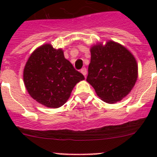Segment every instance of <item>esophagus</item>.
<instances>
[{
	"instance_id": "1",
	"label": "esophagus",
	"mask_w": 157,
	"mask_h": 157,
	"mask_svg": "<svg viewBox=\"0 0 157 157\" xmlns=\"http://www.w3.org/2000/svg\"><path fill=\"white\" fill-rule=\"evenodd\" d=\"M81 73L86 77V74H87L86 68V67H83V68L81 70Z\"/></svg>"
}]
</instances>
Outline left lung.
<instances>
[{"instance_id": "left-lung-1", "label": "left lung", "mask_w": 157, "mask_h": 157, "mask_svg": "<svg viewBox=\"0 0 157 157\" xmlns=\"http://www.w3.org/2000/svg\"><path fill=\"white\" fill-rule=\"evenodd\" d=\"M86 81L105 102L114 104L128 95L138 78V64L126 47L113 41L90 48Z\"/></svg>"}]
</instances>
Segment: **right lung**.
Returning <instances> with one entry per match:
<instances>
[{
  "label": "right lung",
  "instance_id": "right-lung-1",
  "mask_svg": "<svg viewBox=\"0 0 157 157\" xmlns=\"http://www.w3.org/2000/svg\"><path fill=\"white\" fill-rule=\"evenodd\" d=\"M85 79L69 60L62 48L45 44L30 54L23 69L27 92L41 105L57 109L70 98L75 86Z\"/></svg>",
  "mask_w": 157,
  "mask_h": 157
}]
</instances>
